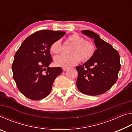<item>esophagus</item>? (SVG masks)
Masks as SVG:
<instances>
[{
    "label": "esophagus",
    "mask_w": 132,
    "mask_h": 132,
    "mask_svg": "<svg viewBox=\"0 0 132 132\" xmlns=\"http://www.w3.org/2000/svg\"><path fill=\"white\" fill-rule=\"evenodd\" d=\"M68 68H63V71H66V70H68Z\"/></svg>",
    "instance_id": "obj_1"
}]
</instances>
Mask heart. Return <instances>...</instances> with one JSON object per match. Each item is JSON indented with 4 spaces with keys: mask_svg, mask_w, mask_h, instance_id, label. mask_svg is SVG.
Returning a JSON list of instances; mask_svg holds the SVG:
<instances>
[{
    "mask_svg": "<svg viewBox=\"0 0 132 132\" xmlns=\"http://www.w3.org/2000/svg\"><path fill=\"white\" fill-rule=\"evenodd\" d=\"M69 42L73 45L70 50L72 54L69 55H60L55 57V63L56 66L63 68H70L79 63L81 59L87 61L93 56L95 52V47L91 42L84 41L83 38L77 34H73L68 38ZM50 50L55 54L62 51L61 40H56L51 44Z\"/></svg>",
    "mask_w": 132,
    "mask_h": 132,
    "instance_id": "heart-1",
    "label": "heart"
}]
</instances>
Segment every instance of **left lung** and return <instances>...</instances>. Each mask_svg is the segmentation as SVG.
I'll use <instances>...</instances> for the list:
<instances>
[{
  "label": "left lung",
  "instance_id": "8db88e82",
  "mask_svg": "<svg viewBox=\"0 0 132 132\" xmlns=\"http://www.w3.org/2000/svg\"><path fill=\"white\" fill-rule=\"evenodd\" d=\"M85 35L94 39L97 50L90 59L76 67L79 73L76 81L80 92L90 95L105 93L118 79L120 69L119 53L99 35L89 30H83Z\"/></svg>",
  "mask_w": 132,
  "mask_h": 132
}]
</instances>
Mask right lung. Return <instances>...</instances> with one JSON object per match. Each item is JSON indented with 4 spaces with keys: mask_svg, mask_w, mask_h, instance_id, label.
<instances>
[{
    "mask_svg": "<svg viewBox=\"0 0 132 132\" xmlns=\"http://www.w3.org/2000/svg\"><path fill=\"white\" fill-rule=\"evenodd\" d=\"M66 34L61 31L41 30L24 40L15 53L12 64L13 78L20 91L29 99L39 100L51 93L60 67L51 68L50 46Z\"/></svg>",
    "mask_w": 132,
    "mask_h": 132,
    "instance_id": "add662e5",
    "label": "right lung"
}]
</instances>
